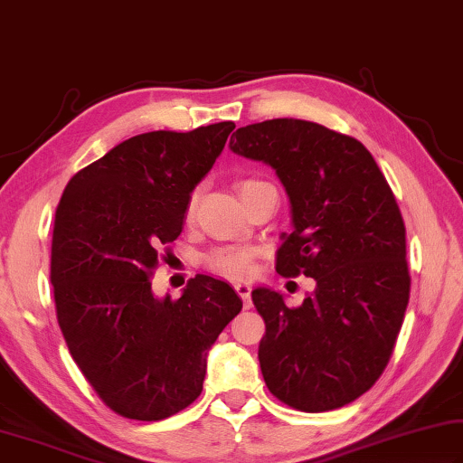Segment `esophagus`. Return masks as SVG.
Wrapping results in <instances>:
<instances>
[{
	"label": "esophagus",
	"mask_w": 463,
	"mask_h": 463,
	"mask_svg": "<svg viewBox=\"0 0 463 463\" xmlns=\"http://www.w3.org/2000/svg\"><path fill=\"white\" fill-rule=\"evenodd\" d=\"M233 288H236V293L240 295L241 301H244L246 309H250V307H252V303H250V293H252V288H250V285H246V282H236V285H233Z\"/></svg>",
	"instance_id": "34e87169"
}]
</instances>
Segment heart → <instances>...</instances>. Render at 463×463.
Returning a JSON list of instances; mask_svg holds the SVG:
<instances>
[{
  "label": "heart",
  "mask_w": 463,
  "mask_h": 463,
  "mask_svg": "<svg viewBox=\"0 0 463 463\" xmlns=\"http://www.w3.org/2000/svg\"><path fill=\"white\" fill-rule=\"evenodd\" d=\"M256 183L254 178H246V181L240 183V191L246 189L248 184ZM199 201V191H193L189 203H186V217H193L194 209H197ZM256 250L250 246H223L215 248L205 256V266L207 270L219 274V277L225 279H246L250 272L254 270V260H256Z\"/></svg>",
  "instance_id": "b5f03b06"
}]
</instances>
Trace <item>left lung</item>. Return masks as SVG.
Returning <instances> with one entry per match:
<instances>
[{"instance_id":"8db88e82","label":"left lung","mask_w":463,"mask_h":463,"mask_svg":"<svg viewBox=\"0 0 463 463\" xmlns=\"http://www.w3.org/2000/svg\"><path fill=\"white\" fill-rule=\"evenodd\" d=\"M230 148L270 165L288 193L295 230L277 272L317 282L301 307L252 290L266 323L264 383L297 411L350 404L384 372L409 305L407 238L391 184L362 142L313 121L240 128Z\"/></svg>"}]
</instances>
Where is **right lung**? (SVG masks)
I'll use <instances>...</instances> for the list:
<instances>
[{"label": "right lung", "instance_id": "obj_1", "mask_svg": "<svg viewBox=\"0 0 463 463\" xmlns=\"http://www.w3.org/2000/svg\"><path fill=\"white\" fill-rule=\"evenodd\" d=\"M233 128L129 137L80 168L56 207V319L87 383L126 419L160 420L189 407L203 391L209 347L241 311L236 290L207 274L176 301L154 297L150 280Z\"/></svg>", "mask_w": 463, "mask_h": 463}]
</instances>
